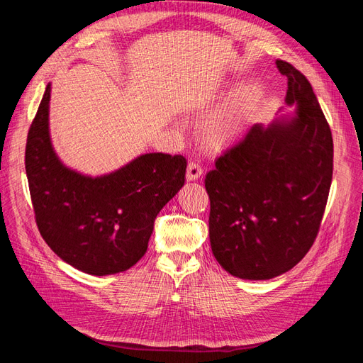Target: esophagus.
I'll return each mask as SVG.
<instances>
[{"instance_id":"1","label":"esophagus","mask_w":363,"mask_h":363,"mask_svg":"<svg viewBox=\"0 0 363 363\" xmlns=\"http://www.w3.org/2000/svg\"><path fill=\"white\" fill-rule=\"evenodd\" d=\"M203 174V168L201 164L199 162H189L188 164V172H186V179H188L189 182H194V180H199Z\"/></svg>"}]
</instances>
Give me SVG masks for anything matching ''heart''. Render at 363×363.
Returning <instances> with one entry per match:
<instances>
[{
	"label": "heart",
	"instance_id": "heart-1",
	"mask_svg": "<svg viewBox=\"0 0 363 363\" xmlns=\"http://www.w3.org/2000/svg\"><path fill=\"white\" fill-rule=\"evenodd\" d=\"M262 89L256 82H250L230 95L225 106L208 123L207 135L213 140H225L244 127L248 116L260 101Z\"/></svg>",
	"mask_w": 363,
	"mask_h": 363
}]
</instances>
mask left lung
Segmentation results:
<instances>
[{
    "label": "left lung",
    "mask_w": 363,
    "mask_h": 363,
    "mask_svg": "<svg viewBox=\"0 0 363 363\" xmlns=\"http://www.w3.org/2000/svg\"><path fill=\"white\" fill-rule=\"evenodd\" d=\"M295 112L255 124L206 175L215 259L244 280L292 269L313 245L333 174V139L309 80L277 60Z\"/></svg>",
    "instance_id": "8db88e82"
}]
</instances>
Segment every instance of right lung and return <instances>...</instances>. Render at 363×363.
Wrapping results in <instances>:
<instances>
[{"instance_id": "obj_1", "label": "right lung", "mask_w": 363, "mask_h": 363, "mask_svg": "<svg viewBox=\"0 0 363 363\" xmlns=\"http://www.w3.org/2000/svg\"><path fill=\"white\" fill-rule=\"evenodd\" d=\"M48 83L26 147V172L39 232L56 255L91 276L131 268L145 255L155 219L184 184L186 159L142 155L111 174L63 164L50 138Z\"/></svg>"}]
</instances>
